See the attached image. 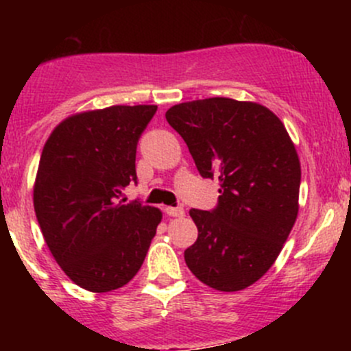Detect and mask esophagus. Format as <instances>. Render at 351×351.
Here are the masks:
<instances>
[{
  "instance_id": "esophagus-1",
  "label": "esophagus",
  "mask_w": 351,
  "mask_h": 351,
  "mask_svg": "<svg viewBox=\"0 0 351 351\" xmlns=\"http://www.w3.org/2000/svg\"><path fill=\"white\" fill-rule=\"evenodd\" d=\"M165 212L169 215V217H183V215H185L183 207H166Z\"/></svg>"
}]
</instances>
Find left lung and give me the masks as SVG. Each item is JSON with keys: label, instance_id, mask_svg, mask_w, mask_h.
Here are the masks:
<instances>
[{"label": "left lung", "instance_id": "left-lung-1", "mask_svg": "<svg viewBox=\"0 0 351 351\" xmlns=\"http://www.w3.org/2000/svg\"><path fill=\"white\" fill-rule=\"evenodd\" d=\"M204 178L219 176L214 210H190L197 241L186 267L205 285L238 292L280 254L299 212L300 162L282 120L253 101L205 98L166 112Z\"/></svg>", "mask_w": 351, "mask_h": 351}]
</instances>
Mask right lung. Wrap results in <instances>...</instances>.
Returning a JSON list of instances; mask_svg holds the SVG:
<instances>
[{"label":"right lung","mask_w":351,"mask_h":351,"mask_svg":"<svg viewBox=\"0 0 351 351\" xmlns=\"http://www.w3.org/2000/svg\"><path fill=\"white\" fill-rule=\"evenodd\" d=\"M156 105H113L62 120L49 136L34 185V208L52 256L81 289L110 292L143 267L159 208L122 204L136 182V149Z\"/></svg>","instance_id":"1"}]
</instances>
